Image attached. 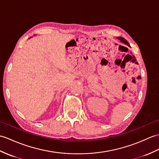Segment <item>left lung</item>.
Wrapping results in <instances>:
<instances>
[{
  "instance_id": "1",
  "label": "left lung",
  "mask_w": 159,
  "mask_h": 159,
  "mask_svg": "<svg viewBox=\"0 0 159 159\" xmlns=\"http://www.w3.org/2000/svg\"><path fill=\"white\" fill-rule=\"evenodd\" d=\"M117 39H119V40H120V41L121 42V43H124V44H125V45H127V46H129V47H130V45H129V43L128 42H127V40H126V39H125L124 38H123V37H117Z\"/></svg>"
}]
</instances>
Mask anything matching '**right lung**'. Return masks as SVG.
I'll list each match as a JSON object with an SVG mask.
<instances>
[{"instance_id": "right-lung-1", "label": "right lung", "mask_w": 159, "mask_h": 159, "mask_svg": "<svg viewBox=\"0 0 159 159\" xmlns=\"http://www.w3.org/2000/svg\"><path fill=\"white\" fill-rule=\"evenodd\" d=\"M30 38H31V37H30Z\"/></svg>"}]
</instances>
